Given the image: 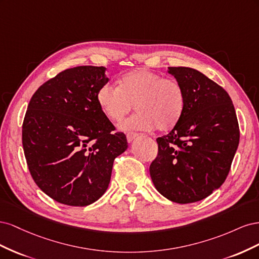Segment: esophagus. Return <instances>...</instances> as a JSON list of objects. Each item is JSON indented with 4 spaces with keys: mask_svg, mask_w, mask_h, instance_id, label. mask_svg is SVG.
Instances as JSON below:
<instances>
[{
    "mask_svg": "<svg viewBox=\"0 0 259 259\" xmlns=\"http://www.w3.org/2000/svg\"><path fill=\"white\" fill-rule=\"evenodd\" d=\"M137 136H138L137 133H134V132H130V133H127V134H126V139H127V142H128V143H132V142H133V139H135Z\"/></svg>",
    "mask_w": 259,
    "mask_h": 259,
    "instance_id": "obj_1",
    "label": "esophagus"
}]
</instances>
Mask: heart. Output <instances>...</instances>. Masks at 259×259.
Returning a JSON list of instances; mask_svg holds the SVG:
<instances>
[{"label": "heart", "instance_id": "obj_1", "mask_svg": "<svg viewBox=\"0 0 259 259\" xmlns=\"http://www.w3.org/2000/svg\"><path fill=\"white\" fill-rule=\"evenodd\" d=\"M97 103L108 119L114 122L122 121L135 105L138 112L121 125L124 130L155 127L167 132L182 119L186 95L176 80L139 68L125 73L119 81V88L111 83L101 85Z\"/></svg>", "mask_w": 259, "mask_h": 259}]
</instances>
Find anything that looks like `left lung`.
<instances>
[{"label": "left lung", "instance_id": "8db88e82", "mask_svg": "<svg viewBox=\"0 0 259 259\" xmlns=\"http://www.w3.org/2000/svg\"><path fill=\"white\" fill-rule=\"evenodd\" d=\"M168 72L185 91V111L167 135L156 138L158 156L149 170L163 197L188 204L225 183L240 130L231 98L221 85L191 68L169 67Z\"/></svg>", "mask_w": 259, "mask_h": 259}]
</instances>
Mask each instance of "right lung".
I'll use <instances>...</instances> for the list:
<instances>
[{"mask_svg": "<svg viewBox=\"0 0 259 259\" xmlns=\"http://www.w3.org/2000/svg\"><path fill=\"white\" fill-rule=\"evenodd\" d=\"M105 67L66 69L31 97L22 123V147L34 183L53 200L86 206L108 189L113 162L126 136L101 111L97 92Z\"/></svg>", "mask_w": 259, "mask_h": 259, "instance_id": "1", "label": "right lung"}]
</instances>
